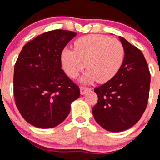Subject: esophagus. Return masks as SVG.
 Returning a JSON list of instances; mask_svg holds the SVG:
<instances>
[{
    "label": "esophagus",
    "mask_w": 160,
    "mask_h": 160,
    "mask_svg": "<svg viewBox=\"0 0 160 160\" xmlns=\"http://www.w3.org/2000/svg\"><path fill=\"white\" fill-rule=\"evenodd\" d=\"M88 91H91L90 88L83 87V86L80 87V94H81V95H83V94L86 93V92H88Z\"/></svg>",
    "instance_id": "1"
}]
</instances>
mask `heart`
I'll return each instance as SVG.
<instances>
[{
    "instance_id": "obj_1",
    "label": "heart",
    "mask_w": 160,
    "mask_h": 160,
    "mask_svg": "<svg viewBox=\"0 0 160 160\" xmlns=\"http://www.w3.org/2000/svg\"><path fill=\"white\" fill-rule=\"evenodd\" d=\"M75 50L65 48L61 54V62L65 73L75 78L86 67L88 71L82 77L83 83L97 80L105 83L118 73L125 58V48L116 38L101 35L83 37L74 43Z\"/></svg>"
}]
</instances>
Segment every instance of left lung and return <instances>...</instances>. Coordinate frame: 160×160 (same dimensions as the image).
<instances>
[{"label": "left lung", "instance_id": "obj_1", "mask_svg": "<svg viewBox=\"0 0 160 160\" xmlns=\"http://www.w3.org/2000/svg\"><path fill=\"white\" fill-rule=\"evenodd\" d=\"M125 48V58L118 73L94 92L98 102L92 114L97 123L111 132L133 126L148 105L151 76L142 52L119 36Z\"/></svg>", "mask_w": 160, "mask_h": 160}]
</instances>
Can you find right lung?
<instances>
[{
    "label": "right lung",
    "mask_w": 160,
    "mask_h": 160,
    "mask_svg": "<svg viewBox=\"0 0 160 160\" xmlns=\"http://www.w3.org/2000/svg\"><path fill=\"white\" fill-rule=\"evenodd\" d=\"M77 35L54 30L27 43L14 67L13 92L17 109L31 125L42 129L62 123L70 112V104L80 97L79 87L62 68L61 54Z\"/></svg>",
    "instance_id": "1"
}]
</instances>
